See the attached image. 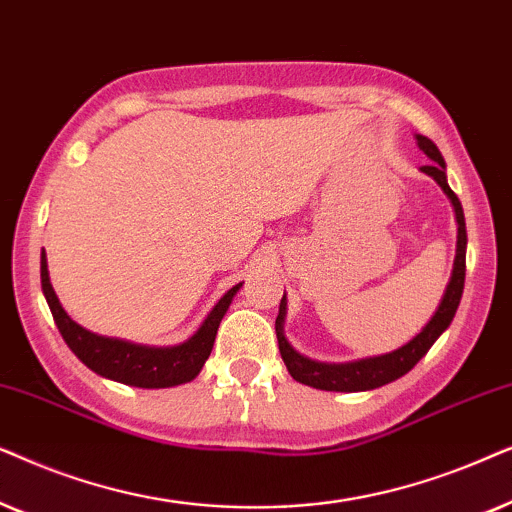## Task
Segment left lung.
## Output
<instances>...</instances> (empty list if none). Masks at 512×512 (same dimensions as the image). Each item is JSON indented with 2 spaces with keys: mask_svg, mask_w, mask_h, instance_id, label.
I'll return each mask as SVG.
<instances>
[{
  "mask_svg": "<svg viewBox=\"0 0 512 512\" xmlns=\"http://www.w3.org/2000/svg\"><path fill=\"white\" fill-rule=\"evenodd\" d=\"M419 149H424V154L431 159V166H424L426 175H431L435 182L442 187V192L449 196L454 206L456 224H459V231H456V257H454V269L452 278H449L445 295L440 299L438 311L433 313V318L428 320L424 330L419 332L417 337H412L410 342L400 349L391 353H384V356H372V358H360L351 360V363H320V360H311L302 356L292 349L288 339L283 335V323H285V309H288V302H285V295L281 299V306H278V318H276V337H278V349H281V358L292 379L299 381V384L320 388V391H342V393H356V391H372V388H379L384 384H391V381L400 379L403 374L412 370L414 365L419 363L421 358L426 356L428 349L435 344L442 332L447 330L449 323H452L456 309H459L461 295H463V281H466V220H463V208L459 196H456L447 185L445 175V159H442L440 149L435 147L433 140H428L426 135H417Z\"/></svg>",
  "mask_w": 512,
  "mask_h": 512,
  "instance_id": "left-lung-1",
  "label": "left lung"
}]
</instances>
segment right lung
<instances>
[{"mask_svg":"<svg viewBox=\"0 0 512 512\" xmlns=\"http://www.w3.org/2000/svg\"><path fill=\"white\" fill-rule=\"evenodd\" d=\"M241 285L243 283H238L224 292L220 302L213 306V311L208 313L199 330L187 342L177 346H142L124 342V339L100 337L74 323L53 292L46 255L42 252V290L65 344L88 370L100 374V377L119 381V384L138 388H168L192 381L213 351L217 327H220V320Z\"/></svg>","mask_w":512,"mask_h":512,"instance_id":"1","label":"right lung"}]
</instances>
